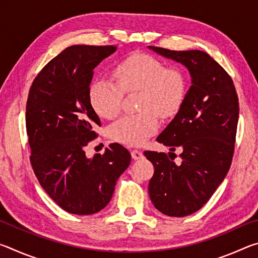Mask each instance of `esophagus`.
<instances>
[{
    "mask_svg": "<svg viewBox=\"0 0 258 258\" xmlns=\"http://www.w3.org/2000/svg\"><path fill=\"white\" fill-rule=\"evenodd\" d=\"M131 155H132V158L135 160L143 158V152L141 150H138V149H134L131 151Z\"/></svg>",
    "mask_w": 258,
    "mask_h": 258,
    "instance_id": "esophagus-1",
    "label": "esophagus"
}]
</instances>
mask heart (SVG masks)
Instances as JSON below:
<instances>
[{
  "label": "heart",
  "instance_id": "b5f03b06",
  "mask_svg": "<svg viewBox=\"0 0 258 258\" xmlns=\"http://www.w3.org/2000/svg\"><path fill=\"white\" fill-rule=\"evenodd\" d=\"M117 84L104 78L90 86L89 99L93 110L102 118L119 112L124 93L140 92L139 109L124 115L108 130L109 137L127 146L142 145L158 128V115L168 118L177 113L186 97V81L177 68H166L154 56L139 53L128 56L113 69Z\"/></svg>",
  "mask_w": 258,
  "mask_h": 258
}]
</instances>
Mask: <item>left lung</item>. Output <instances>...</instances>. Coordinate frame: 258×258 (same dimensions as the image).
<instances>
[{
	"label": "left lung",
	"mask_w": 258,
	"mask_h": 258,
	"mask_svg": "<svg viewBox=\"0 0 258 258\" xmlns=\"http://www.w3.org/2000/svg\"><path fill=\"white\" fill-rule=\"evenodd\" d=\"M185 66L191 86L183 106L157 138L181 152L175 164L164 152L145 151L155 167L149 182L154 206L167 216L183 217L199 211L228 174L234 152L239 102L232 78L206 52L172 51L149 46Z\"/></svg>",
	"instance_id": "8db88e82"
}]
</instances>
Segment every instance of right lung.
<instances>
[{"mask_svg":"<svg viewBox=\"0 0 258 258\" xmlns=\"http://www.w3.org/2000/svg\"><path fill=\"white\" fill-rule=\"evenodd\" d=\"M117 47L73 45L35 77L26 106L30 164L38 182L63 211L91 215L107 206L131 154L111 143L92 158L85 147L101 125L90 103L93 69Z\"/></svg>","mask_w":258,"mask_h":258,"instance_id":"add662e5","label":"right lung"}]
</instances>
